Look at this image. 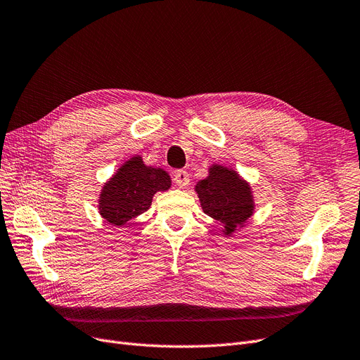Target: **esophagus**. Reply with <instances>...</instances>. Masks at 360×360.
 <instances>
[{"instance_id":"esophagus-1","label":"esophagus","mask_w":360,"mask_h":360,"mask_svg":"<svg viewBox=\"0 0 360 360\" xmlns=\"http://www.w3.org/2000/svg\"><path fill=\"white\" fill-rule=\"evenodd\" d=\"M173 181H175L176 187L185 188L190 184V175L187 170H176L175 175H173Z\"/></svg>"}]
</instances>
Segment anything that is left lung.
Segmentation results:
<instances>
[{"label":"left lung","instance_id":"1","mask_svg":"<svg viewBox=\"0 0 360 360\" xmlns=\"http://www.w3.org/2000/svg\"><path fill=\"white\" fill-rule=\"evenodd\" d=\"M195 191L205 214L219 221L227 236L243 225L254 212L249 185L227 167H212L209 176L195 185Z\"/></svg>","mask_w":360,"mask_h":360}]
</instances>
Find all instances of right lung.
I'll return each mask as SVG.
<instances>
[{"label": "right lung", "instance_id": "add662e5", "mask_svg": "<svg viewBox=\"0 0 360 360\" xmlns=\"http://www.w3.org/2000/svg\"><path fill=\"white\" fill-rule=\"evenodd\" d=\"M169 187L170 178L163 169L148 167L141 157H133L103 185L99 212L110 224L123 227L148 210L157 191H166Z\"/></svg>", "mask_w": 360, "mask_h": 360}]
</instances>
